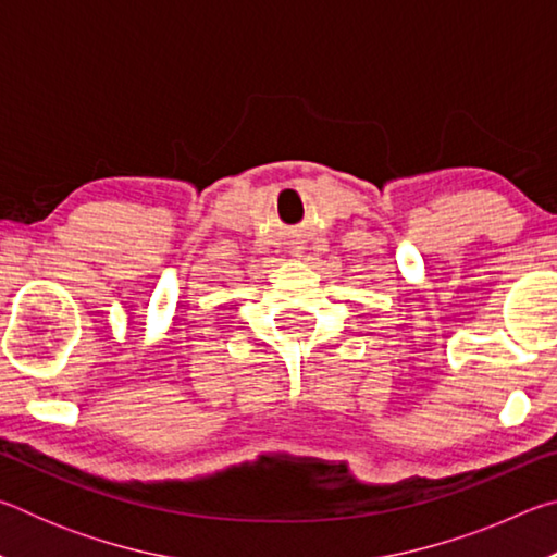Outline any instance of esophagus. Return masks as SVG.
<instances>
[{
    "label": "esophagus",
    "mask_w": 557,
    "mask_h": 557,
    "mask_svg": "<svg viewBox=\"0 0 557 557\" xmlns=\"http://www.w3.org/2000/svg\"><path fill=\"white\" fill-rule=\"evenodd\" d=\"M295 256H299V250H295Z\"/></svg>",
    "instance_id": "obj_1"
}]
</instances>
